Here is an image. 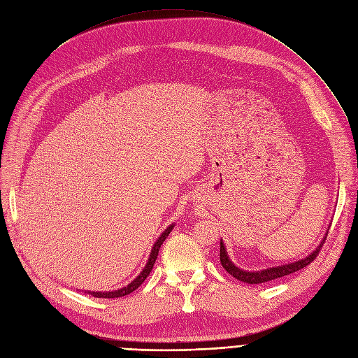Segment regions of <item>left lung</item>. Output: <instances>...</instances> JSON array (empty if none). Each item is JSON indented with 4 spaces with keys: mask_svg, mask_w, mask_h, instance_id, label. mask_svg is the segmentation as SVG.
Returning <instances> with one entry per match:
<instances>
[{
    "mask_svg": "<svg viewBox=\"0 0 358 358\" xmlns=\"http://www.w3.org/2000/svg\"><path fill=\"white\" fill-rule=\"evenodd\" d=\"M327 236H328V233H327ZM325 241H327V237H323L320 245L309 255V257H306L304 259H300V261H296L292 264H285L281 266H272V268L261 269V271H243L241 268H237L230 261L227 250L224 248V243H223V241H221L220 242V262H221V265H223V268L229 272V274L233 275L236 280L243 281L246 284H262V282H268V281H272L275 278L285 277L288 274H293V272H296L304 266H308L312 261H315V258L319 255V252L323 246V242Z\"/></svg>",
    "mask_w": 358,
    "mask_h": 358,
    "instance_id": "obj_1",
    "label": "left lung"
}]
</instances>
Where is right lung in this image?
I'll return each mask as SVG.
<instances>
[{"label": "right lung", "mask_w": 358, "mask_h": 358, "mask_svg": "<svg viewBox=\"0 0 358 358\" xmlns=\"http://www.w3.org/2000/svg\"><path fill=\"white\" fill-rule=\"evenodd\" d=\"M175 224H170L157 239V242L155 243V246H152L151 249V253H150V258L144 266V269L141 271V274L135 278L132 282H129L127 287L124 288H119V290H115V292H87L89 294H92L93 297H99V299H115V297H124V296H128L129 293H132L134 290H137V288L144 282V280L150 275V272L152 269V266H155V262L157 259V255H159V250L163 245V242L166 241V237L169 236V233L173 230Z\"/></svg>", "instance_id": "right-lung-1"}]
</instances>
